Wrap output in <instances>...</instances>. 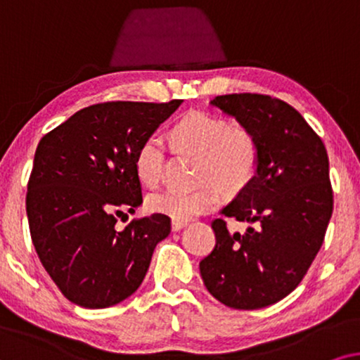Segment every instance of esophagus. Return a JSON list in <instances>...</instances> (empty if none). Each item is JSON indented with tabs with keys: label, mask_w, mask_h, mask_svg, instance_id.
<instances>
[{
	"label": "esophagus",
	"mask_w": 360,
	"mask_h": 360,
	"mask_svg": "<svg viewBox=\"0 0 360 360\" xmlns=\"http://www.w3.org/2000/svg\"><path fill=\"white\" fill-rule=\"evenodd\" d=\"M186 224H188V222H183V220H172V222H171L172 232H177V230H181L183 227H186Z\"/></svg>",
	"instance_id": "esophagus-1"
}]
</instances>
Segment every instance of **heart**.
I'll return each instance as SVG.
<instances>
[{"mask_svg": "<svg viewBox=\"0 0 360 360\" xmlns=\"http://www.w3.org/2000/svg\"><path fill=\"white\" fill-rule=\"evenodd\" d=\"M169 145L184 155L198 156V183L214 181L227 191L247 188L255 177L260 160V148L252 130L202 112H193L179 120L169 133ZM165 158V145L158 135L141 143L135 156V172L143 186L156 188L160 184ZM220 202L219 189L204 184L191 193L162 191L151 194L146 205L151 212L188 222L219 207Z\"/></svg>", "mask_w": 360, "mask_h": 360, "instance_id": "1", "label": "heart"}]
</instances>
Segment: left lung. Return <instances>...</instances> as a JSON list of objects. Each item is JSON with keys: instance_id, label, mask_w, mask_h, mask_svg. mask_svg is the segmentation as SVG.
Here are the masks:
<instances>
[{"instance_id": "obj_1", "label": "left lung", "mask_w": 360, "mask_h": 360, "mask_svg": "<svg viewBox=\"0 0 360 360\" xmlns=\"http://www.w3.org/2000/svg\"><path fill=\"white\" fill-rule=\"evenodd\" d=\"M214 107L252 130L260 148L255 177L222 209L252 224L230 233L212 220L215 247L199 263L209 293L233 309H260L301 283L324 242L333 188L324 143L283 100L260 94L215 97Z\"/></svg>"}]
</instances>
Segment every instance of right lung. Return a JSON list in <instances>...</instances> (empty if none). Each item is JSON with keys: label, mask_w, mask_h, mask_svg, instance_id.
<instances>
[{"label": "right lung", "mask_w": 360, "mask_h": 360, "mask_svg": "<svg viewBox=\"0 0 360 360\" xmlns=\"http://www.w3.org/2000/svg\"><path fill=\"white\" fill-rule=\"evenodd\" d=\"M166 103L90 105L42 136L27 183L31 238L62 295L82 308L118 304L140 288L155 247L171 232L161 214L115 224L143 202L141 143L176 112Z\"/></svg>", "instance_id": "obj_1"}]
</instances>
